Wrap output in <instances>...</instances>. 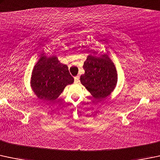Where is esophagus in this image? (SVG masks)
Returning <instances> with one entry per match:
<instances>
[{
    "instance_id": "obj_1",
    "label": "esophagus",
    "mask_w": 160,
    "mask_h": 160,
    "mask_svg": "<svg viewBox=\"0 0 160 160\" xmlns=\"http://www.w3.org/2000/svg\"><path fill=\"white\" fill-rule=\"evenodd\" d=\"M74 82L76 83H77L80 82V77H79V76H77V77H74Z\"/></svg>"
}]
</instances>
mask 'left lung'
Wrapping results in <instances>:
<instances>
[{"label":"left lung","mask_w":160,"mask_h":160,"mask_svg":"<svg viewBox=\"0 0 160 160\" xmlns=\"http://www.w3.org/2000/svg\"><path fill=\"white\" fill-rule=\"evenodd\" d=\"M83 69L85 73L80 76V82L94 99L101 100L113 91L117 83V73L108 55H89Z\"/></svg>","instance_id":"left-lung-1"}]
</instances>
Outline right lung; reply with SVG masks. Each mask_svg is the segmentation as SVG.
Instances as JSON below:
<instances>
[{"instance_id":"obj_1","label":"right lung","mask_w":160,"mask_h":160,"mask_svg":"<svg viewBox=\"0 0 160 160\" xmlns=\"http://www.w3.org/2000/svg\"><path fill=\"white\" fill-rule=\"evenodd\" d=\"M43 54L33 67L31 87L40 100L53 101L74 79L70 74L68 67L60 63L56 56L48 58Z\"/></svg>"}]
</instances>
